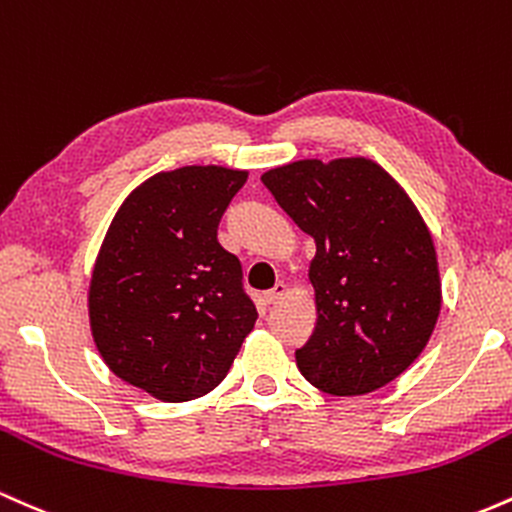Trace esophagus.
<instances>
[{"label": "esophagus", "mask_w": 512, "mask_h": 512, "mask_svg": "<svg viewBox=\"0 0 512 512\" xmlns=\"http://www.w3.org/2000/svg\"><path fill=\"white\" fill-rule=\"evenodd\" d=\"M285 292H287V285L285 283H278V285L273 287V290H268L266 295H263V300H266L268 304H278L285 297Z\"/></svg>", "instance_id": "obj_1"}]
</instances>
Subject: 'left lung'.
I'll return each mask as SVG.
<instances>
[{
    "label": "left lung",
    "instance_id": "left-lung-1",
    "mask_svg": "<svg viewBox=\"0 0 512 512\" xmlns=\"http://www.w3.org/2000/svg\"><path fill=\"white\" fill-rule=\"evenodd\" d=\"M314 239L317 326L295 360L333 396L384 387L426 348L440 314L438 258L404 188L370 159H302L261 176Z\"/></svg>",
    "mask_w": 512,
    "mask_h": 512
}]
</instances>
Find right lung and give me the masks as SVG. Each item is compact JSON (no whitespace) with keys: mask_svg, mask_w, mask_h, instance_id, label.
I'll return each instance as SVG.
<instances>
[{"mask_svg":"<svg viewBox=\"0 0 512 512\" xmlns=\"http://www.w3.org/2000/svg\"><path fill=\"white\" fill-rule=\"evenodd\" d=\"M246 171L183 166L137 186L108 227L89 285L94 343L113 375L191 401L227 377L258 312L217 227Z\"/></svg>","mask_w":512,"mask_h":512,"instance_id":"obj_1","label":"right lung"}]
</instances>
